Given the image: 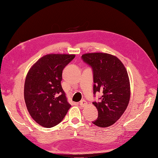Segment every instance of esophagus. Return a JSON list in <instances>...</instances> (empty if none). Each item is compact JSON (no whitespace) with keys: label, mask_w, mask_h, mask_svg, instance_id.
<instances>
[{"label":"esophagus","mask_w":158,"mask_h":158,"mask_svg":"<svg viewBox=\"0 0 158 158\" xmlns=\"http://www.w3.org/2000/svg\"><path fill=\"white\" fill-rule=\"evenodd\" d=\"M87 105V102L86 101H85V100H82V101H81L80 102V106L81 107H84L85 106H86Z\"/></svg>","instance_id":"34e87169"}]
</instances>
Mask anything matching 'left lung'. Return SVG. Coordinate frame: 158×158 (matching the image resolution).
<instances>
[{"label":"left lung","instance_id":"1","mask_svg":"<svg viewBox=\"0 0 158 158\" xmlns=\"http://www.w3.org/2000/svg\"><path fill=\"white\" fill-rule=\"evenodd\" d=\"M82 59L92 69L94 95L102 93L99 102L92 103L98 111V117L92 123L99 127L111 126L125 112L130 100L127 71L117 57L104 52L84 54Z\"/></svg>","mask_w":158,"mask_h":158}]
</instances>
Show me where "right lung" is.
I'll return each mask as SVG.
<instances>
[{
    "instance_id": "obj_1",
    "label": "right lung",
    "mask_w": 158,
    "mask_h": 158,
    "mask_svg": "<svg viewBox=\"0 0 158 158\" xmlns=\"http://www.w3.org/2000/svg\"><path fill=\"white\" fill-rule=\"evenodd\" d=\"M74 55L42 56L27 74L24 99L31 117L40 125L51 128L60 123L70 108L62 88V73Z\"/></svg>"
}]
</instances>
